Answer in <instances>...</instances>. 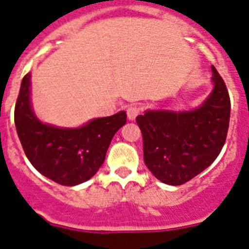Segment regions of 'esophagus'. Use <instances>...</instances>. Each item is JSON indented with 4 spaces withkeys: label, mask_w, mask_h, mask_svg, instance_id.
I'll return each instance as SVG.
<instances>
[{
    "label": "esophagus",
    "mask_w": 249,
    "mask_h": 249,
    "mask_svg": "<svg viewBox=\"0 0 249 249\" xmlns=\"http://www.w3.org/2000/svg\"><path fill=\"white\" fill-rule=\"evenodd\" d=\"M141 110H142V108H141V107H139V105H130L126 110L127 118H129L130 120H134L136 116L141 113Z\"/></svg>",
    "instance_id": "1"
}]
</instances>
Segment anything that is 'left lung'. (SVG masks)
<instances>
[{
	"instance_id": "8db88e82",
	"label": "left lung",
	"mask_w": 249,
	"mask_h": 249,
	"mask_svg": "<svg viewBox=\"0 0 249 249\" xmlns=\"http://www.w3.org/2000/svg\"><path fill=\"white\" fill-rule=\"evenodd\" d=\"M213 90L191 111H145L136 118L144 161L156 178L178 186L202 172L222 150L230 126L231 100L225 80L212 66Z\"/></svg>"
}]
</instances>
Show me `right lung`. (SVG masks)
I'll use <instances>...</instances> for the list:
<instances>
[{"mask_svg": "<svg viewBox=\"0 0 249 249\" xmlns=\"http://www.w3.org/2000/svg\"><path fill=\"white\" fill-rule=\"evenodd\" d=\"M30 78L22 79L15 107V124L27 159L37 171L63 186L86 182L97 174L126 113L94 119L77 129H60L36 118L30 102Z\"/></svg>", "mask_w": 249, "mask_h": 249, "instance_id": "obj_1", "label": "right lung"}]
</instances>
